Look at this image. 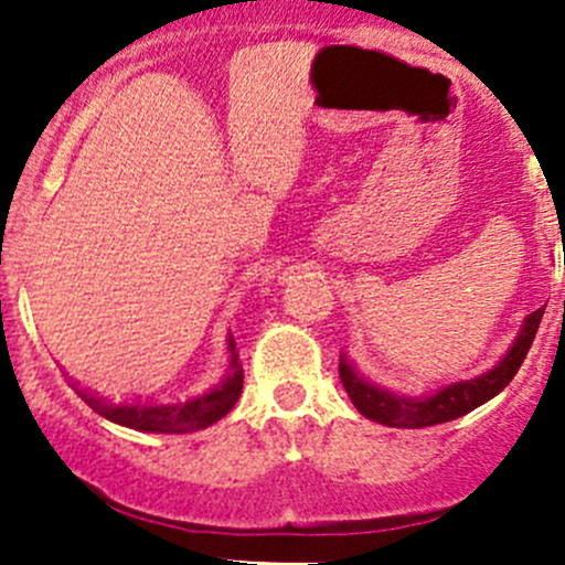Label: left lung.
I'll list each match as a JSON object with an SVG mask.
<instances>
[{
    "instance_id": "8db88e82",
    "label": "left lung",
    "mask_w": 565,
    "mask_h": 565,
    "mask_svg": "<svg viewBox=\"0 0 565 565\" xmlns=\"http://www.w3.org/2000/svg\"><path fill=\"white\" fill-rule=\"evenodd\" d=\"M541 317H544V309L533 311L524 320L513 348L489 372L472 377V381L447 383L439 392L425 394V397H399V394L386 392V388L355 375L353 366L344 359L339 361V377H342L344 392L350 394L353 405L366 419H375L381 425H388V428H430V425H441V422H450L469 414V411L483 405L494 394H500L513 381V375L522 366L524 355H527L530 344H533L535 331L541 326Z\"/></svg>"
}]
</instances>
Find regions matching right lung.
<instances>
[{
    "label": "right lung",
    "mask_w": 565,
    "mask_h": 565,
    "mask_svg": "<svg viewBox=\"0 0 565 565\" xmlns=\"http://www.w3.org/2000/svg\"><path fill=\"white\" fill-rule=\"evenodd\" d=\"M228 350H232V372L223 377L217 386L210 392L195 394V397L184 399H126V403H109V399L96 397L93 392L76 388L82 399L90 405L96 414L107 416L109 422H118L126 428L149 430V434H190V430L210 428L212 422L226 416L234 408L243 392V364L239 355L234 353L237 344L228 339Z\"/></svg>",
    "instance_id": "1"
}]
</instances>
